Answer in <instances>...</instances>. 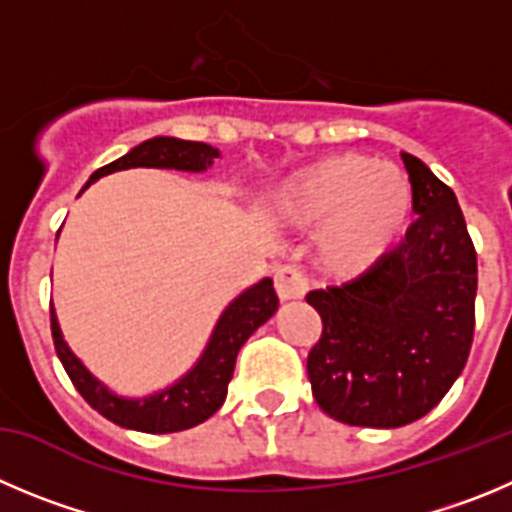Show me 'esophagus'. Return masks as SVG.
Segmentation results:
<instances>
[{"instance_id": "esophagus-1", "label": "esophagus", "mask_w": 512, "mask_h": 512, "mask_svg": "<svg viewBox=\"0 0 512 512\" xmlns=\"http://www.w3.org/2000/svg\"><path fill=\"white\" fill-rule=\"evenodd\" d=\"M275 290H278L280 300H300L308 290V280L298 267L283 265L275 272Z\"/></svg>"}]
</instances>
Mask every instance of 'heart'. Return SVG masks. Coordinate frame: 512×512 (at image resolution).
I'll list each match as a JSON object with an SVG mask.
<instances>
[{"label":"heart","instance_id":"heart-1","mask_svg":"<svg viewBox=\"0 0 512 512\" xmlns=\"http://www.w3.org/2000/svg\"><path fill=\"white\" fill-rule=\"evenodd\" d=\"M412 207V181L404 171L369 156L343 154L295 174L278 199V217L293 227L326 222L323 267L338 278H356L399 240Z\"/></svg>","mask_w":512,"mask_h":512}]
</instances>
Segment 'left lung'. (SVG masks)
<instances>
[{
  "label": "left lung",
  "instance_id": "1",
  "mask_svg": "<svg viewBox=\"0 0 512 512\" xmlns=\"http://www.w3.org/2000/svg\"><path fill=\"white\" fill-rule=\"evenodd\" d=\"M414 191L407 240L343 285L305 295L323 333L308 353L318 407L351 427L394 429L437 407L475 336L477 255L455 191L401 154Z\"/></svg>",
  "mask_w": 512,
  "mask_h": 512
}]
</instances>
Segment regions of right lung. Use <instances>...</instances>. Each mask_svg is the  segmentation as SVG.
<instances>
[{"label":"right lung","mask_w":512,"mask_h":512,"mask_svg":"<svg viewBox=\"0 0 512 512\" xmlns=\"http://www.w3.org/2000/svg\"><path fill=\"white\" fill-rule=\"evenodd\" d=\"M217 148L207 146L199 141H181V138L171 136H156L148 141L138 143L131 148L126 156L116 159L113 164L103 166L95 171L83 186L88 189L93 181L100 176L113 174V171L123 169H179V171H207L212 161L217 159ZM278 310V295L272 288V280L265 278L257 285L247 288L240 293L232 303L224 308L219 315L217 326H214L212 338H209L207 348L199 356V361L181 376L176 384L169 389L156 391L143 399H126V396L113 394L105 384H100L93 374L83 366L78 356L70 351V346L62 338L60 326H57L55 308L50 305V326H52V341H55V351L60 364L68 371L70 381L75 389L80 391L85 401L105 419H111L113 424L126 429H136V432L148 434H169L181 432V429H191L197 424L207 422L214 412L227 399V386L234 374V361L237 353L245 346L247 338L267 323Z\"/></svg>","instance_id":"1"}]
</instances>
